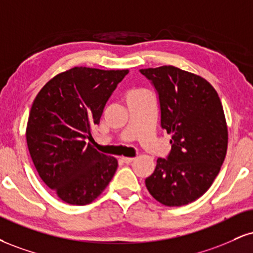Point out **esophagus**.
I'll list each match as a JSON object with an SVG mask.
<instances>
[{"instance_id": "1", "label": "esophagus", "mask_w": 253, "mask_h": 253, "mask_svg": "<svg viewBox=\"0 0 253 253\" xmlns=\"http://www.w3.org/2000/svg\"><path fill=\"white\" fill-rule=\"evenodd\" d=\"M121 160L124 161L125 164H130V163H133V161H134V158H128V157H123L121 158Z\"/></svg>"}]
</instances>
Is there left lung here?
I'll return each instance as SVG.
<instances>
[{
	"mask_svg": "<svg viewBox=\"0 0 253 253\" xmlns=\"http://www.w3.org/2000/svg\"><path fill=\"white\" fill-rule=\"evenodd\" d=\"M159 95L161 127L172 135L145 184L165 206H182L211 187L226 157L229 133L218 93L205 79L173 66L140 69Z\"/></svg>",
	"mask_w": 253,
	"mask_h": 253,
	"instance_id": "8db88e82",
	"label": "left lung"
}]
</instances>
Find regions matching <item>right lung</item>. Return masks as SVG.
Here are the masks:
<instances>
[{"label": "right lung", "instance_id": "obj_1", "mask_svg": "<svg viewBox=\"0 0 253 253\" xmlns=\"http://www.w3.org/2000/svg\"><path fill=\"white\" fill-rule=\"evenodd\" d=\"M128 69L74 67L42 87L30 109L26 138L40 178L62 202L87 205L103 192L118 160L100 153L86 139Z\"/></svg>", "mask_w": 253, "mask_h": 253}]
</instances>
